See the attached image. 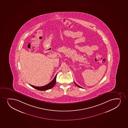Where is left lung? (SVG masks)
<instances>
[{
	"mask_svg": "<svg viewBox=\"0 0 128 128\" xmlns=\"http://www.w3.org/2000/svg\"><path fill=\"white\" fill-rule=\"evenodd\" d=\"M74 83H75V84H76V85H77V86H78V87H79V88H82V87H80V86H78V84H77L76 83H75V82H74Z\"/></svg>",
	"mask_w": 128,
	"mask_h": 128,
	"instance_id": "1",
	"label": "left lung"
}]
</instances>
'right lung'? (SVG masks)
<instances>
[{
	"instance_id": "add662e5",
	"label": "right lung",
	"mask_w": 128,
	"mask_h": 128,
	"mask_svg": "<svg viewBox=\"0 0 128 128\" xmlns=\"http://www.w3.org/2000/svg\"><path fill=\"white\" fill-rule=\"evenodd\" d=\"M57 75V74H56L54 78H53V80L51 82H50L48 84H47L46 85H45V86H41V87H36V86L31 85V84H30V85L32 87H33V88H35L36 89L39 90H40V91H44V90H46L50 89L52 88H53L54 86V85L56 84Z\"/></svg>"
}]
</instances>
